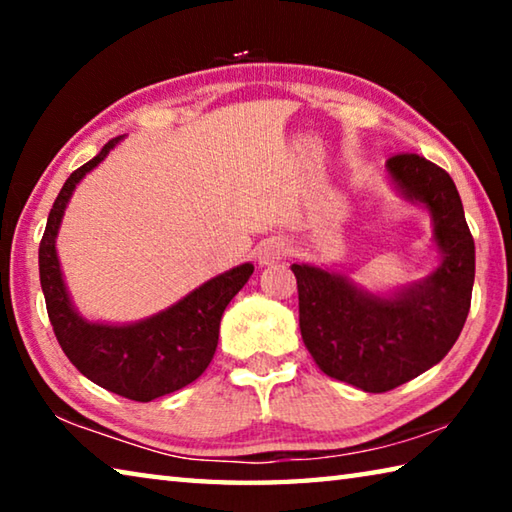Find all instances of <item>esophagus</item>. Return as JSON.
Returning <instances> with one entry per match:
<instances>
[{
	"mask_svg": "<svg viewBox=\"0 0 512 512\" xmlns=\"http://www.w3.org/2000/svg\"><path fill=\"white\" fill-rule=\"evenodd\" d=\"M287 253H289L287 241L280 239V237H271V239H266V241H262V244L257 246L255 257H257L259 264L268 266V264L280 262L282 257H287Z\"/></svg>",
	"mask_w": 512,
	"mask_h": 512,
	"instance_id": "obj_1",
	"label": "esophagus"
}]
</instances>
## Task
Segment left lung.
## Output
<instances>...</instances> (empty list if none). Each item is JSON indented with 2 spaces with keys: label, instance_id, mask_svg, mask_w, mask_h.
Returning <instances> with one entry per match:
<instances>
[{
  "label": "left lung",
  "instance_id": "1",
  "mask_svg": "<svg viewBox=\"0 0 512 512\" xmlns=\"http://www.w3.org/2000/svg\"><path fill=\"white\" fill-rule=\"evenodd\" d=\"M386 176L400 198L429 214L438 255L431 273L370 291L334 266L291 264L305 348L327 377L363 393H386L443 361L465 325L474 287V239L449 173L404 153L386 162Z\"/></svg>",
  "mask_w": 512,
  "mask_h": 512
}]
</instances>
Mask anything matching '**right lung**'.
Here are the masks:
<instances>
[{"label":"right lung","instance_id":"right-lung-1","mask_svg":"<svg viewBox=\"0 0 512 512\" xmlns=\"http://www.w3.org/2000/svg\"><path fill=\"white\" fill-rule=\"evenodd\" d=\"M124 137L110 140L65 180L40 241V287L60 348L81 375L128 400L151 402L192 384L210 366L219 343L223 311L244 289L255 266L246 262L214 275L167 309L131 323L85 318L67 289L56 239L76 187Z\"/></svg>","mask_w":512,"mask_h":512}]
</instances>
